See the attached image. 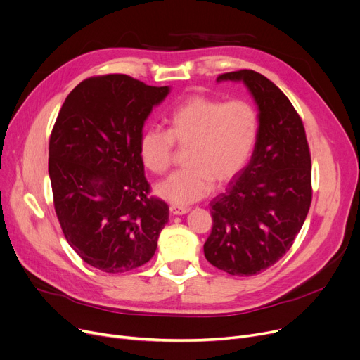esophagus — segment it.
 I'll return each mask as SVG.
<instances>
[{
    "label": "esophagus",
    "instance_id": "1",
    "mask_svg": "<svg viewBox=\"0 0 360 360\" xmlns=\"http://www.w3.org/2000/svg\"><path fill=\"white\" fill-rule=\"evenodd\" d=\"M169 212H170V214H174V216H182V214L188 213L190 209L188 207H181V206H170Z\"/></svg>",
    "mask_w": 360,
    "mask_h": 360
}]
</instances>
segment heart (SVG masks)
I'll return each mask as SVG.
<instances>
[{
    "instance_id": "heart-1",
    "label": "heart",
    "mask_w": 360,
    "mask_h": 360,
    "mask_svg": "<svg viewBox=\"0 0 360 360\" xmlns=\"http://www.w3.org/2000/svg\"><path fill=\"white\" fill-rule=\"evenodd\" d=\"M169 131L150 128L139 144L143 163L153 174H166L175 143L188 147L185 169L155 185V194L172 205L186 206L205 198L213 182L236 178L252 154L257 138V116L244 101L224 103L202 96L184 101L169 119Z\"/></svg>"
}]
</instances>
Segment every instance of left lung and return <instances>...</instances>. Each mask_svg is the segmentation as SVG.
<instances>
[{"instance_id": "left-lung-1", "label": "left lung", "mask_w": 360, "mask_h": 360, "mask_svg": "<svg viewBox=\"0 0 360 360\" xmlns=\"http://www.w3.org/2000/svg\"><path fill=\"white\" fill-rule=\"evenodd\" d=\"M243 82L259 110L255 150L225 193L213 198L205 256L229 275L250 276L283 257L311 201V162L303 122L272 81L255 70L217 76Z\"/></svg>"}]
</instances>
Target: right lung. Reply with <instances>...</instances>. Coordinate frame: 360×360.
<instances>
[{
    "label": "right lung",
    "instance_id": "obj_1",
    "mask_svg": "<svg viewBox=\"0 0 360 360\" xmlns=\"http://www.w3.org/2000/svg\"><path fill=\"white\" fill-rule=\"evenodd\" d=\"M169 92L128 75L89 77L54 123L49 174L58 222L75 252L103 272L143 266L169 221L166 202L148 195L139 153L144 122Z\"/></svg>",
    "mask_w": 360,
    "mask_h": 360
}]
</instances>
